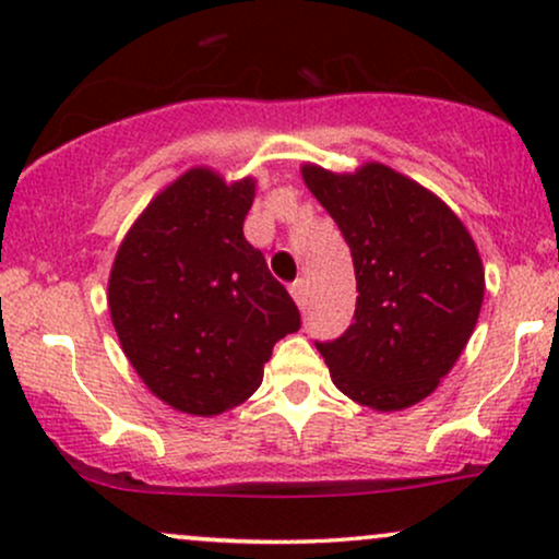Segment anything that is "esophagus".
<instances>
[{
  "label": "esophagus",
  "mask_w": 559,
  "mask_h": 559,
  "mask_svg": "<svg viewBox=\"0 0 559 559\" xmlns=\"http://www.w3.org/2000/svg\"><path fill=\"white\" fill-rule=\"evenodd\" d=\"M288 292H292L294 301H297L301 310H305V307H307V284H305V281L297 278L292 286H288Z\"/></svg>",
  "instance_id": "esophagus-1"
}]
</instances>
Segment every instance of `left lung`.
<instances>
[{
	"label": "left lung",
	"mask_w": 559,
	"mask_h": 559,
	"mask_svg": "<svg viewBox=\"0 0 559 559\" xmlns=\"http://www.w3.org/2000/svg\"><path fill=\"white\" fill-rule=\"evenodd\" d=\"M301 178L355 262V323L316 342L333 383L381 413L426 400L463 355L484 301L471 234L439 197L381 163L344 176L305 165Z\"/></svg>",
	"instance_id": "1"
}]
</instances>
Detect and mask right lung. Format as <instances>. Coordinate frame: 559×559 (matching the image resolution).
Instances as JSON below:
<instances>
[{"instance_id":"right-lung-1","label":"right lung","mask_w":559,"mask_h":559,"mask_svg":"<svg viewBox=\"0 0 559 559\" xmlns=\"http://www.w3.org/2000/svg\"><path fill=\"white\" fill-rule=\"evenodd\" d=\"M254 181L191 168L152 199L115 254L112 325L141 381L170 407L221 415L252 396L294 299L243 239Z\"/></svg>"}]
</instances>
